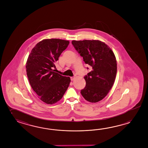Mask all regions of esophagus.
Here are the masks:
<instances>
[{
  "instance_id": "esophagus-1",
  "label": "esophagus",
  "mask_w": 148,
  "mask_h": 148,
  "mask_svg": "<svg viewBox=\"0 0 148 148\" xmlns=\"http://www.w3.org/2000/svg\"><path fill=\"white\" fill-rule=\"evenodd\" d=\"M74 79H75V77H71V81H73V80Z\"/></svg>"
}]
</instances>
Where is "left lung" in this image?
<instances>
[{"mask_svg":"<svg viewBox=\"0 0 148 148\" xmlns=\"http://www.w3.org/2000/svg\"><path fill=\"white\" fill-rule=\"evenodd\" d=\"M72 43L83 61L91 67L84 77L86 86L81 93L89 102H98L107 95L115 82L117 73L115 55L108 46L99 40H73Z\"/></svg>","mask_w":148,"mask_h":148,"instance_id":"8db88e82","label":"left lung"}]
</instances>
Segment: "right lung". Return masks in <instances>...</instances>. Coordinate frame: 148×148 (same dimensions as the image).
Returning a JSON list of instances; mask_svg holds the SVG:
<instances>
[{
  "mask_svg": "<svg viewBox=\"0 0 148 148\" xmlns=\"http://www.w3.org/2000/svg\"><path fill=\"white\" fill-rule=\"evenodd\" d=\"M69 42L51 39L38 43L26 62V74L33 91L43 102L55 103L62 98L71 82L69 77L55 72V63Z\"/></svg>",
  "mask_w": 148,
  "mask_h": 148,
  "instance_id": "right-lung-1",
  "label": "right lung"
}]
</instances>
